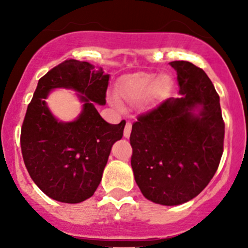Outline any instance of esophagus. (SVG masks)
Instances as JSON below:
<instances>
[{
    "label": "esophagus",
    "mask_w": 248,
    "mask_h": 248,
    "mask_svg": "<svg viewBox=\"0 0 248 248\" xmlns=\"http://www.w3.org/2000/svg\"><path fill=\"white\" fill-rule=\"evenodd\" d=\"M131 132H132V124H129V122H127L126 126H124V138H129V137H131Z\"/></svg>",
    "instance_id": "esophagus-1"
}]
</instances>
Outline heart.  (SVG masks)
<instances>
[{
	"label": "heart",
	"mask_w": 248,
	"mask_h": 248,
	"mask_svg": "<svg viewBox=\"0 0 248 248\" xmlns=\"http://www.w3.org/2000/svg\"><path fill=\"white\" fill-rule=\"evenodd\" d=\"M172 89L171 78L167 74L139 72L124 77L119 82V96L121 102L129 107H138L146 98L151 102L163 101ZM110 103L121 108V102L115 96L109 97Z\"/></svg>",
	"instance_id": "obj_1"
}]
</instances>
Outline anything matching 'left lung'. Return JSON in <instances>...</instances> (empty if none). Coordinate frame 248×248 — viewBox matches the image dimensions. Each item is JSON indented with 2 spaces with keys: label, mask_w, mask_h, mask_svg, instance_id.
Listing matches in <instances>:
<instances>
[{
  "label": "left lung",
  "mask_w": 248,
  "mask_h": 248,
  "mask_svg": "<svg viewBox=\"0 0 248 248\" xmlns=\"http://www.w3.org/2000/svg\"><path fill=\"white\" fill-rule=\"evenodd\" d=\"M179 98H169L132 126L131 166L142 196L167 206L189 202L207 186L223 154L219 97L204 71L172 61Z\"/></svg>",
  "instance_id": "8db88e82"
}]
</instances>
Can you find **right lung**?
<instances>
[{"mask_svg": "<svg viewBox=\"0 0 248 248\" xmlns=\"http://www.w3.org/2000/svg\"><path fill=\"white\" fill-rule=\"evenodd\" d=\"M109 74L90 62L67 60L41 78L21 128V152L34 184L54 201L77 204L93 196L111 147L126 122L110 124L97 111L106 104ZM77 92L83 104L73 122H60L45 99L54 89Z\"/></svg>", "mask_w": 248, "mask_h": 248, "instance_id": "obj_1", "label": "right lung"}]
</instances>
